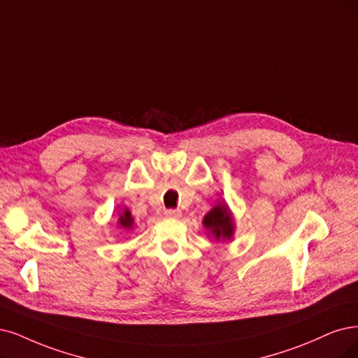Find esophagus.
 <instances>
[{
    "label": "esophagus",
    "instance_id": "34e87169",
    "mask_svg": "<svg viewBox=\"0 0 358 358\" xmlns=\"http://www.w3.org/2000/svg\"><path fill=\"white\" fill-rule=\"evenodd\" d=\"M165 217L166 218H180L181 217V210L180 209H166L165 210Z\"/></svg>",
    "mask_w": 358,
    "mask_h": 358
}]
</instances>
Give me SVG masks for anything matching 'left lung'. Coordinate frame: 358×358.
Listing matches in <instances>:
<instances>
[{
    "instance_id": "obj_1",
    "label": "left lung",
    "mask_w": 358,
    "mask_h": 358,
    "mask_svg": "<svg viewBox=\"0 0 358 358\" xmlns=\"http://www.w3.org/2000/svg\"><path fill=\"white\" fill-rule=\"evenodd\" d=\"M208 237H214L218 242L231 241L234 236V218L231 209L226 202H218L202 220Z\"/></svg>"
}]
</instances>
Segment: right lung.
<instances>
[{
  "label": "right lung",
  "instance_id": "obj_1",
  "mask_svg": "<svg viewBox=\"0 0 358 358\" xmlns=\"http://www.w3.org/2000/svg\"><path fill=\"white\" fill-rule=\"evenodd\" d=\"M117 227L128 231L134 229V218H132L129 209L125 208L124 210H117Z\"/></svg>",
  "mask_w": 358,
  "mask_h": 358
}]
</instances>
